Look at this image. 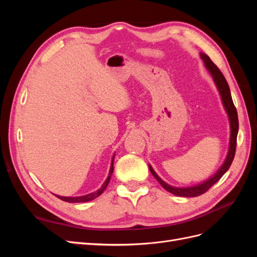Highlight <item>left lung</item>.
Wrapping results in <instances>:
<instances>
[{
  "label": "left lung",
  "mask_w": 257,
  "mask_h": 257,
  "mask_svg": "<svg viewBox=\"0 0 257 257\" xmlns=\"http://www.w3.org/2000/svg\"><path fill=\"white\" fill-rule=\"evenodd\" d=\"M201 59L204 60L205 65L208 68V71L211 73L213 79L215 81V84L217 85V89L220 91V94L222 96L223 104L225 106V109H226L228 115H229V121H230V145H229V152L227 154V158L225 160L224 164L222 167L219 169L213 177H211L209 180L205 181L204 183L195 185V186H191V188H174V186H170L167 183H165L162 179L155 174L154 170L150 167V172L153 175V177L157 179V180L161 183V185L164 188L166 191L170 192L172 194H175L177 196H183V197H196L201 195V194L206 193L212 185H214L217 181L220 180L222 176L227 172L228 168L230 167L232 161H234L235 158V153H236V147H237V134H238V127H239V122H238V114H237V109L234 105V102H232V98L230 95V90L228 87V83L225 79L224 75L220 71V68L217 67L213 62L211 61L207 54L205 53H200Z\"/></svg>",
  "instance_id": "8db88e82"
}]
</instances>
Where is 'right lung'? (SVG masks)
<instances>
[{
  "label": "right lung",
  "mask_w": 257,
  "mask_h": 257,
  "mask_svg": "<svg viewBox=\"0 0 257 257\" xmlns=\"http://www.w3.org/2000/svg\"><path fill=\"white\" fill-rule=\"evenodd\" d=\"M113 173V160H112V163H111V167H110V172H109V175H108V178L106 179V181L104 182V184L102 185V188H100L98 191L94 192V193H91V194H88V195H84V196H79V197H64V196H58V198L64 200V201H67V203H84V201H89V200H92L96 198L97 196H99L100 194H102L104 192V190L106 189V186L108 185V183H109L110 181V178H111V175Z\"/></svg>",
  "instance_id": "1"
}]
</instances>
